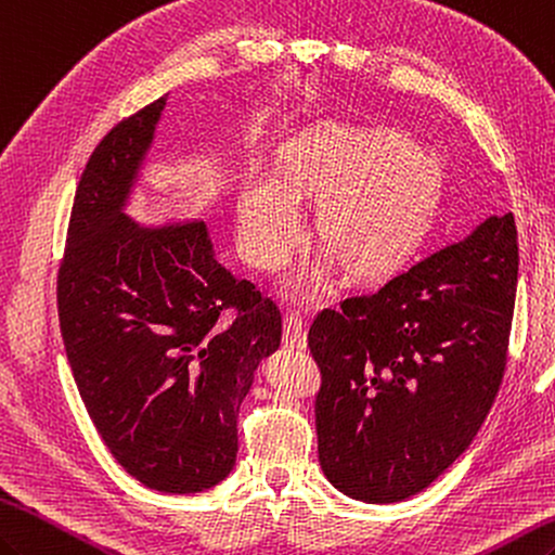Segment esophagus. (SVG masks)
I'll use <instances>...</instances> for the list:
<instances>
[{
	"label": "esophagus",
	"mask_w": 555,
	"mask_h": 555,
	"mask_svg": "<svg viewBox=\"0 0 555 555\" xmlns=\"http://www.w3.org/2000/svg\"><path fill=\"white\" fill-rule=\"evenodd\" d=\"M282 341H285L287 349H306L309 347V339H306V325L299 315H287L285 318V335H282Z\"/></svg>",
	"instance_id": "esophagus-1"
}]
</instances>
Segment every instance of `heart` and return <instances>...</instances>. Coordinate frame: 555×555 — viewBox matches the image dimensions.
<instances>
[{"mask_svg": "<svg viewBox=\"0 0 555 555\" xmlns=\"http://www.w3.org/2000/svg\"><path fill=\"white\" fill-rule=\"evenodd\" d=\"M435 173L427 156L397 130L320 128L299 140L282 162V178L256 168L237 194V235L244 261L275 270L301 237L299 199H320L318 235L353 270L385 268L421 235ZM332 285L327 256L292 270L285 289L315 301Z\"/></svg>", "mask_w": 555, "mask_h": 555, "instance_id": "obj_1", "label": "heart"}]
</instances>
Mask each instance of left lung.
Returning a JSON list of instances; mask_svg holds the SVG:
<instances>
[{
  "mask_svg": "<svg viewBox=\"0 0 555 555\" xmlns=\"http://www.w3.org/2000/svg\"><path fill=\"white\" fill-rule=\"evenodd\" d=\"M518 261L513 214L489 216L377 292L318 313V459L332 487L397 503L470 447L506 367Z\"/></svg>",
  "mask_w": 555,
  "mask_h": 555,
  "instance_id": "left-lung-1",
  "label": "left lung"
}]
</instances>
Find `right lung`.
<instances>
[{"mask_svg":"<svg viewBox=\"0 0 555 555\" xmlns=\"http://www.w3.org/2000/svg\"><path fill=\"white\" fill-rule=\"evenodd\" d=\"M166 102L92 152L56 294L70 371L108 451L144 487L196 494L235 467L240 405L280 347L282 318L218 261L204 220L140 225L128 214Z\"/></svg>","mask_w":555,"mask_h":555,"instance_id":"obj_1","label":"right lung"}]
</instances>
